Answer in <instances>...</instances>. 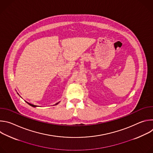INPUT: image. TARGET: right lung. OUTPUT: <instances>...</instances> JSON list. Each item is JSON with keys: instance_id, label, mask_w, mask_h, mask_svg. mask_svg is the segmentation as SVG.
I'll use <instances>...</instances> for the list:
<instances>
[{"instance_id": "add662e5", "label": "right lung", "mask_w": 153, "mask_h": 153, "mask_svg": "<svg viewBox=\"0 0 153 153\" xmlns=\"http://www.w3.org/2000/svg\"><path fill=\"white\" fill-rule=\"evenodd\" d=\"M17 94H18V93H17ZM25 102H27V103H28V104H29V105H30V106H33V107H36V106H37V105H33V104H31V103H28V102H27V101H25ZM59 103V102H58V103H56V105H57V104H58V103Z\"/></svg>"}]
</instances>
